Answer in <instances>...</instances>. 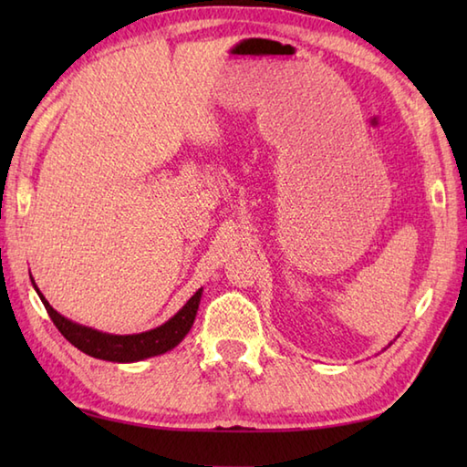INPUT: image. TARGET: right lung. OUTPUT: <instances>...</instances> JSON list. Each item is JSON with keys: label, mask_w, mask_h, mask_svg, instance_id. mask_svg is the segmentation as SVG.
I'll return each instance as SVG.
<instances>
[{"label": "right lung", "mask_w": 467, "mask_h": 467, "mask_svg": "<svg viewBox=\"0 0 467 467\" xmlns=\"http://www.w3.org/2000/svg\"><path fill=\"white\" fill-rule=\"evenodd\" d=\"M37 295L46 306L49 319H52L54 325L57 327V331L62 333L74 347H78V349L84 351L86 355L96 357V359L128 363V361H140V359H146V357L166 353L181 343L194 323L202 289H198L171 321L156 327L152 331L138 333V335H108V333L90 329V327H82L78 323L67 321L66 317H62L57 311L52 309V305L46 301V296L42 293L37 291Z\"/></svg>", "instance_id": "add662e5"}]
</instances>
